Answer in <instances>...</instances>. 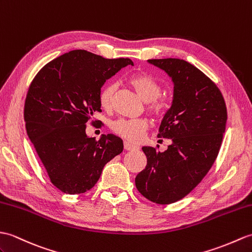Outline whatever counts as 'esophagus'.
Returning a JSON list of instances; mask_svg holds the SVG:
<instances>
[{
    "mask_svg": "<svg viewBox=\"0 0 252 252\" xmlns=\"http://www.w3.org/2000/svg\"><path fill=\"white\" fill-rule=\"evenodd\" d=\"M124 147H125V149H126V150H128V151H132V150H136V149H138L137 146H135V145H132L131 143H128V142H125V144H124Z\"/></svg>",
    "mask_w": 252,
    "mask_h": 252,
    "instance_id": "esophagus-1",
    "label": "esophagus"
}]
</instances>
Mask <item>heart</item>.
Masks as SVG:
<instances>
[{"mask_svg":"<svg viewBox=\"0 0 252 252\" xmlns=\"http://www.w3.org/2000/svg\"><path fill=\"white\" fill-rule=\"evenodd\" d=\"M128 84L134 88V90L145 102H147L146 108L155 119L160 120L165 116L168 106L165 98L160 96L162 93V87L156 79L147 74H136L128 78ZM117 88L118 87L116 84H109L105 86L99 92V105L106 112H109L113 108L114 95ZM110 126L117 135L135 143L142 139L144 133L147 131L148 122L142 118H121L114 121Z\"/></svg>","mask_w":252,"mask_h":252,"instance_id":"b5f03b06","label":"heart"}]
</instances>
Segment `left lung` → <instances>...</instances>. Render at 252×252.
<instances>
[{"mask_svg": "<svg viewBox=\"0 0 252 252\" xmlns=\"http://www.w3.org/2000/svg\"><path fill=\"white\" fill-rule=\"evenodd\" d=\"M174 83L173 102L158 137L172 144L160 153L143 147L147 165L135 178L140 194L157 204H172L201 183L217 159L225 131L226 106L212 79L180 59H151Z\"/></svg>", "mask_w": 252, "mask_h": 252, "instance_id": "1", "label": "left lung"}]
</instances>
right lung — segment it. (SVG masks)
I'll use <instances>...</instances> for the list:
<instances>
[{
	"mask_svg": "<svg viewBox=\"0 0 252 252\" xmlns=\"http://www.w3.org/2000/svg\"><path fill=\"white\" fill-rule=\"evenodd\" d=\"M126 65H133L127 58L105 59L72 50L47 63L29 87L28 136L52 185L62 192L80 194L93 188L105 164L124 150L120 137L103 134L96 140L87 136L86 126L102 112L98 96L105 81Z\"/></svg>",
	"mask_w": 252,
	"mask_h": 252,
	"instance_id": "obj_1",
	"label": "right lung"
}]
</instances>
